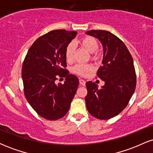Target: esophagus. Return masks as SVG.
<instances>
[{
  "instance_id": "1",
  "label": "esophagus",
  "mask_w": 153,
  "mask_h": 153,
  "mask_svg": "<svg viewBox=\"0 0 153 153\" xmlns=\"http://www.w3.org/2000/svg\"><path fill=\"white\" fill-rule=\"evenodd\" d=\"M79 82H80V85H85V81L84 80H82V79H79Z\"/></svg>"
}]
</instances>
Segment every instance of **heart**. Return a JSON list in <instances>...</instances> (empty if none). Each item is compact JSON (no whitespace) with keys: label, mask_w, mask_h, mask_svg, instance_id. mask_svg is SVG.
<instances>
[{"label":"heart","mask_w":153,"mask_h":153,"mask_svg":"<svg viewBox=\"0 0 153 153\" xmlns=\"http://www.w3.org/2000/svg\"><path fill=\"white\" fill-rule=\"evenodd\" d=\"M79 43H80V46L91 53V59H97L99 58V54L96 52L99 49V43L96 39L89 36H85L79 41ZM74 44L73 42L69 43L67 45L65 52L67 62H73L74 59ZM93 68H94L93 66L90 64H79L73 68V72L80 76L85 77L93 71Z\"/></svg>","instance_id":"obj_1"}]
</instances>
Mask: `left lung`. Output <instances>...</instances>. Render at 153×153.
<instances>
[{"label":"left lung","instance_id":"8db88e82","mask_svg":"<svg viewBox=\"0 0 153 153\" xmlns=\"http://www.w3.org/2000/svg\"><path fill=\"white\" fill-rule=\"evenodd\" d=\"M86 34L97 38L103 45V65L96 75L105 82L101 88L94 82H86V108L95 118L106 120L122 112L134 94L137 82L134 62L124 43L112 33L91 30Z\"/></svg>","mask_w":153,"mask_h":153}]
</instances>
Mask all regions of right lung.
Here are the masks:
<instances>
[{"label": "right lung", "mask_w": 153, "mask_h": 153, "mask_svg": "<svg viewBox=\"0 0 153 153\" xmlns=\"http://www.w3.org/2000/svg\"><path fill=\"white\" fill-rule=\"evenodd\" d=\"M77 31L57 29L39 37L33 43L22 65V76L26 100L39 115L57 120L66 114L78 86V78L69 74L65 48ZM59 76L66 78L57 85Z\"/></svg>", "instance_id": "right-lung-1"}]
</instances>
